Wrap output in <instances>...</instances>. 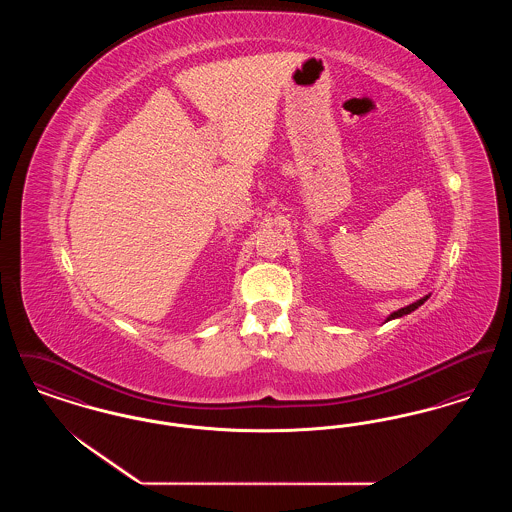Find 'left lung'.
<instances>
[{
	"label": "left lung",
	"mask_w": 512,
	"mask_h": 512,
	"mask_svg": "<svg viewBox=\"0 0 512 512\" xmlns=\"http://www.w3.org/2000/svg\"><path fill=\"white\" fill-rule=\"evenodd\" d=\"M430 295H426V297H422V299H418V301H414V303H411V305H407V307H403V309H399V311H395V313H391L390 317H388V320H391V318H399L403 317V315H409V313H413L414 309H418L426 299H428Z\"/></svg>",
	"instance_id": "8db88e82"
}]
</instances>
